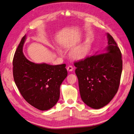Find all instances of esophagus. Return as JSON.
<instances>
[{
  "instance_id": "34e87169",
  "label": "esophagus",
  "mask_w": 134,
  "mask_h": 134,
  "mask_svg": "<svg viewBox=\"0 0 134 134\" xmlns=\"http://www.w3.org/2000/svg\"><path fill=\"white\" fill-rule=\"evenodd\" d=\"M73 67L71 65H69L67 67V70L69 71H71L73 70Z\"/></svg>"
}]
</instances>
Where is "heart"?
<instances>
[{"label":"heart","mask_w":134,"mask_h":134,"mask_svg":"<svg viewBox=\"0 0 134 134\" xmlns=\"http://www.w3.org/2000/svg\"><path fill=\"white\" fill-rule=\"evenodd\" d=\"M90 49V42L86 39L80 44L74 48L70 53L71 57L75 60H81L85 58L88 54ZM59 54H61L62 52L58 50Z\"/></svg>","instance_id":"b5f03b06"}]
</instances>
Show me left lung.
<instances>
[{
  "label": "left lung",
  "mask_w": 134,
  "mask_h": 134,
  "mask_svg": "<svg viewBox=\"0 0 134 134\" xmlns=\"http://www.w3.org/2000/svg\"><path fill=\"white\" fill-rule=\"evenodd\" d=\"M107 34L108 45L104 53H96L74 63L81 98L95 109L105 107L113 99L118 90L122 72L120 50L112 36Z\"/></svg>",
  "instance_id": "left-lung-1"
}]
</instances>
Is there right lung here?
Wrapping results in <instances>:
<instances>
[{
	"label": "right lung",
	"mask_w": 134,
	"mask_h": 134,
	"mask_svg": "<svg viewBox=\"0 0 134 134\" xmlns=\"http://www.w3.org/2000/svg\"><path fill=\"white\" fill-rule=\"evenodd\" d=\"M26 35L21 39L13 58V77L24 99L42 111L52 108L60 97V87L68 75L66 64H35L23 53Z\"/></svg>",
	"instance_id": "add662e5"
}]
</instances>
